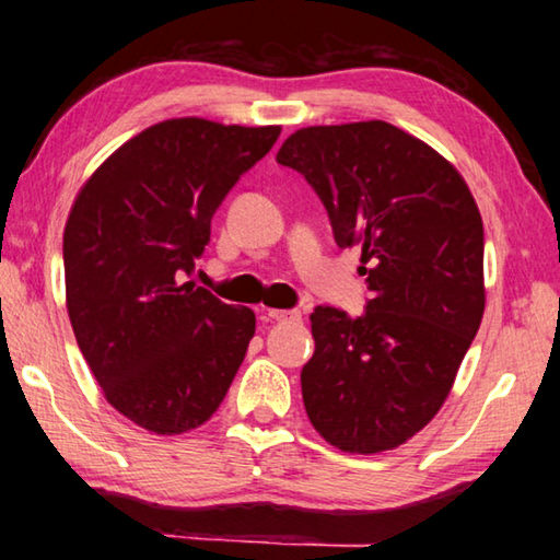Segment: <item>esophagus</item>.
<instances>
[{"instance_id":"esophagus-1","label":"esophagus","mask_w":560,"mask_h":560,"mask_svg":"<svg viewBox=\"0 0 560 560\" xmlns=\"http://www.w3.org/2000/svg\"><path fill=\"white\" fill-rule=\"evenodd\" d=\"M261 316L267 320H301L299 311H281V308H264Z\"/></svg>"}]
</instances>
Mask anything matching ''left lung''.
<instances>
[{"label":"left lung","instance_id":"obj_1","mask_svg":"<svg viewBox=\"0 0 560 560\" xmlns=\"http://www.w3.org/2000/svg\"><path fill=\"white\" fill-rule=\"evenodd\" d=\"M277 163L316 189L340 249L371 264L363 314H311L308 420L343 452L393 450L447 400L485 316L479 207L438 150L385 120L301 128Z\"/></svg>","mask_w":560,"mask_h":560}]
</instances>
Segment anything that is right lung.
<instances>
[{
    "label": "right lung",
    "instance_id": "right-lung-1",
    "mask_svg": "<svg viewBox=\"0 0 560 560\" xmlns=\"http://www.w3.org/2000/svg\"><path fill=\"white\" fill-rule=\"evenodd\" d=\"M281 128L173 118L120 145L81 187L63 230L66 308L106 400L155 434L217 412L257 328L254 311L179 283L217 207Z\"/></svg>",
    "mask_w": 560,
    "mask_h": 560
}]
</instances>
